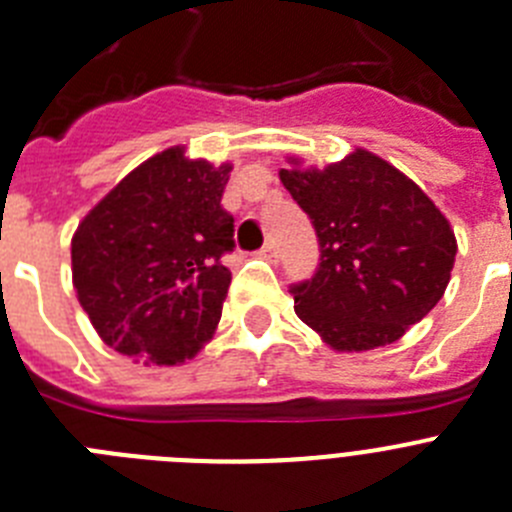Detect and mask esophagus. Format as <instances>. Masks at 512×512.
Masks as SVG:
<instances>
[{
    "mask_svg": "<svg viewBox=\"0 0 512 512\" xmlns=\"http://www.w3.org/2000/svg\"><path fill=\"white\" fill-rule=\"evenodd\" d=\"M259 256H261V259H266V261H272V264H277V261H279L277 243H266V246L259 251Z\"/></svg>",
    "mask_w": 512,
    "mask_h": 512,
    "instance_id": "1",
    "label": "esophagus"
}]
</instances>
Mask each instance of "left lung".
<instances>
[{"instance_id": "left-lung-1", "label": "left lung", "mask_w": 512, "mask_h": 512, "mask_svg": "<svg viewBox=\"0 0 512 512\" xmlns=\"http://www.w3.org/2000/svg\"><path fill=\"white\" fill-rule=\"evenodd\" d=\"M316 227L321 264L292 285L295 313L336 352L386 347L443 298L456 235L412 178L368 150L279 170Z\"/></svg>"}]
</instances>
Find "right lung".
<instances>
[{
	"label": "right lung",
	"mask_w": 512,
	"mask_h": 512,
	"mask_svg": "<svg viewBox=\"0 0 512 512\" xmlns=\"http://www.w3.org/2000/svg\"><path fill=\"white\" fill-rule=\"evenodd\" d=\"M214 168L170 147L108 191L72 238V279L100 339L144 365H178L202 349L222 316L235 248Z\"/></svg>",
	"instance_id": "right-lung-1"
}]
</instances>
